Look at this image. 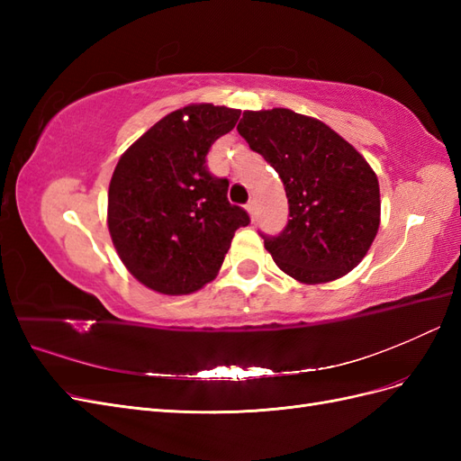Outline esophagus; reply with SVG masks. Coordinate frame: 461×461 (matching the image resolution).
Wrapping results in <instances>:
<instances>
[{"label":"esophagus","instance_id":"esophagus-1","mask_svg":"<svg viewBox=\"0 0 461 461\" xmlns=\"http://www.w3.org/2000/svg\"><path fill=\"white\" fill-rule=\"evenodd\" d=\"M246 212L249 213V217H252V221H254V217H256V203L249 202V203L246 205Z\"/></svg>","mask_w":461,"mask_h":461}]
</instances>
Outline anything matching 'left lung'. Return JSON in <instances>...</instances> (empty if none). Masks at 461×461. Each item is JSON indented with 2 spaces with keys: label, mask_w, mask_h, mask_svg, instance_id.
Listing matches in <instances>:
<instances>
[{
  "label": "left lung",
  "mask_w": 461,
  "mask_h": 461,
  "mask_svg": "<svg viewBox=\"0 0 461 461\" xmlns=\"http://www.w3.org/2000/svg\"><path fill=\"white\" fill-rule=\"evenodd\" d=\"M236 129L286 190V229L263 236L276 267L302 285L357 267L381 225L379 178L366 158L323 121L285 107L244 111Z\"/></svg>",
  "instance_id": "1"
}]
</instances>
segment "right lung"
Segmentation results:
<instances>
[{
    "label": "right lung",
    "instance_id": "obj_1",
    "mask_svg": "<svg viewBox=\"0 0 461 461\" xmlns=\"http://www.w3.org/2000/svg\"><path fill=\"white\" fill-rule=\"evenodd\" d=\"M240 109L190 104L171 111L122 153L107 194V229L138 283L167 296L212 283L236 229L249 222L227 198L229 180L209 175L212 144Z\"/></svg>",
    "mask_w": 461,
    "mask_h": 461
}]
</instances>
